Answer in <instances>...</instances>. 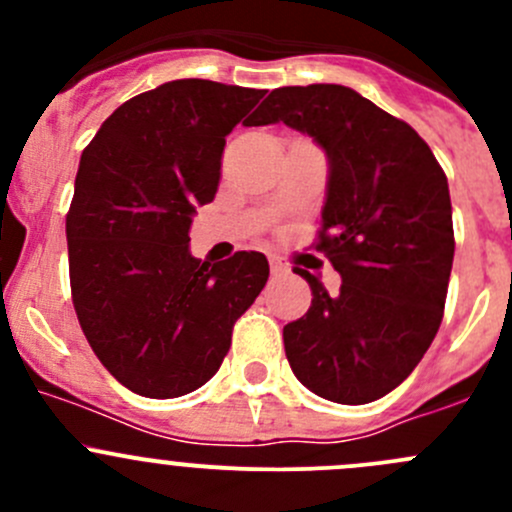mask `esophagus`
<instances>
[{"mask_svg":"<svg viewBox=\"0 0 512 512\" xmlns=\"http://www.w3.org/2000/svg\"><path fill=\"white\" fill-rule=\"evenodd\" d=\"M270 270H272V275H275V277H282V275H287V272H289V265L285 260H282V257H272Z\"/></svg>","mask_w":512,"mask_h":512,"instance_id":"obj_1","label":"esophagus"}]
</instances>
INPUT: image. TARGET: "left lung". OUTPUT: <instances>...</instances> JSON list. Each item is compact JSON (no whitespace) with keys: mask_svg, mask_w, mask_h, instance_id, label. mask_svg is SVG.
I'll return each mask as SVG.
<instances>
[{"mask_svg":"<svg viewBox=\"0 0 512 512\" xmlns=\"http://www.w3.org/2000/svg\"><path fill=\"white\" fill-rule=\"evenodd\" d=\"M287 123L329 158L314 250L342 287L299 270L312 307L285 327L294 376L337 404H369L401 384L431 347L453 267L448 180L428 143L347 86H285L250 126Z\"/></svg>","mask_w":512,"mask_h":512,"instance_id":"obj_1","label":"left lung"}]
</instances>
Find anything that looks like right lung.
I'll return each mask as SVG.
<instances>
[{
	"mask_svg": "<svg viewBox=\"0 0 512 512\" xmlns=\"http://www.w3.org/2000/svg\"><path fill=\"white\" fill-rule=\"evenodd\" d=\"M265 91L178 79L118 106L84 148L66 213L76 317L133 394L175 399L223 364L270 277L262 252L200 262L198 205L218 193L225 136Z\"/></svg>",
	"mask_w": 512,
	"mask_h": 512,
	"instance_id": "1",
	"label": "right lung"
}]
</instances>
